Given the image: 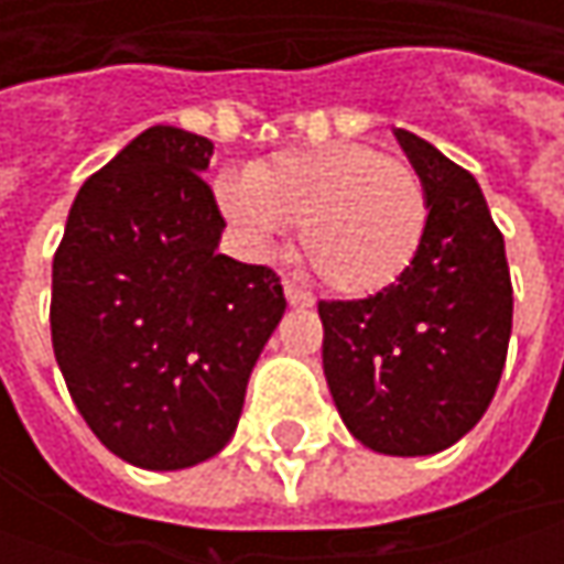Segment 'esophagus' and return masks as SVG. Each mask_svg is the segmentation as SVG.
I'll return each mask as SVG.
<instances>
[{"label":"esophagus","instance_id":"34e87169","mask_svg":"<svg viewBox=\"0 0 564 564\" xmlns=\"http://www.w3.org/2000/svg\"><path fill=\"white\" fill-rule=\"evenodd\" d=\"M285 301H289L292 307H311V304H314V297L304 292V289H297L294 282H285Z\"/></svg>","mask_w":564,"mask_h":564}]
</instances>
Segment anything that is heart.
<instances>
[{
    "label": "heart",
    "instance_id": "b5f03b06",
    "mask_svg": "<svg viewBox=\"0 0 564 564\" xmlns=\"http://www.w3.org/2000/svg\"><path fill=\"white\" fill-rule=\"evenodd\" d=\"M216 204L260 257L301 226V253L333 292H386L411 270L430 204L421 175L367 143L289 150L253 172H223Z\"/></svg>",
    "mask_w": 564,
    "mask_h": 564
}]
</instances>
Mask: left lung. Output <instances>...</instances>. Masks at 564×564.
<instances>
[{
  "label": "left lung",
  "instance_id": "1",
  "mask_svg": "<svg viewBox=\"0 0 564 564\" xmlns=\"http://www.w3.org/2000/svg\"><path fill=\"white\" fill-rule=\"evenodd\" d=\"M421 175L423 245L386 292L319 301L323 373L348 433L379 455H436L484 417L506 367L511 279L506 241L477 178L395 128Z\"/></svg>",
  "mask_w": 564,
  "mask_h": 564
}]
</instances>
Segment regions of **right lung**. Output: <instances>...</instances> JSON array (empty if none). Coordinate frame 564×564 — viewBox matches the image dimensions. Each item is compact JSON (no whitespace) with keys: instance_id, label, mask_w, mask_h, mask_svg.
<instances>
[{"instance_id":"1","label":"right lung","mask_w":564,"mask_h":564,"mask_svg":"<svg viewBox=\"0 0 564 564\" xmlns=\"http://www.w3.org/2000/svg\"><path fill=\"white\" fill-rule=\"evenodd\" d=\"M209 156L200 134L147 128L77 191L53 260L65 386L99 443L143 470L226 448L285 314L275 272L219 253Z\"/></svg>"}]
</instances>
